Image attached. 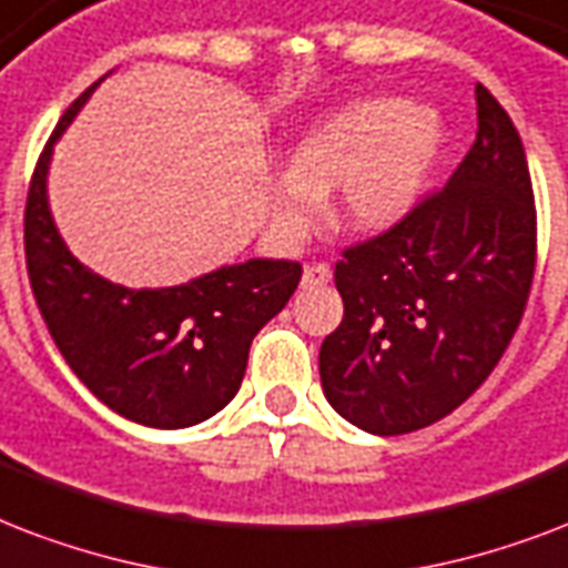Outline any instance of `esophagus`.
<instances>
[{
	"label": "esophagus",
	"instance_id": "1",
	"mask_svg": "<svg viewBox=\"0 0 568 568\" xmlns=\"http://www.w3.org/2000/svg\"><path fill=\"white\" fill-rule=\"evenodd\" d=\"M332 281V266L328 263H311L302 272V284L305 287H320V284H328Z\"/></svg>",
	"mask_w": 568,
	"mask_h": 568
}]
</instances>
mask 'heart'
<instances>
[{
	"mask_svg": "<svg viewBox=\"0 0 568 568\" xmlns=\"http://www.w3.org/2000/svg\"><path fill=\"white\" fill-rule=\"evenodd\" d=\"M442 144V121L408 100L373 97L332 109L290 144L287 174L272 186V224L281 240H302L337 192V224L382 234L415 210Z\"/></svg>",
	"mask_w": 568,
	"mask_h": 568,
	"instance_id": "1",
	"label": "heart"
}]
</instances>
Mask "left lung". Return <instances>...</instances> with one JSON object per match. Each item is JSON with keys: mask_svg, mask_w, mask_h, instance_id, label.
I'll return each instance as SVG.
<instances>
[{"mask_svg": "<svg viewBox=\"0 0 568 568\" xmlns=\"http://www.w3.org/2000/svg\"><path fill=\"white\" fill-rule=\"evenodd\" d=\"M477 139L435 192L334 266L344 320L320 346L332 408L403 435L463 406L513 341L536 263L527 156L504 105L477 85Z\"/></svg>", "mask_w": 568, "mask_h": 568, "instance_id": "8db88e82", "label": "left lung"}]
</instances>
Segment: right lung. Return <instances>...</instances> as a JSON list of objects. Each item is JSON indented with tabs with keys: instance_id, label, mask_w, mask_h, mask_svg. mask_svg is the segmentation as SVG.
Listing matches in <instances>:
<instances>
[{
	"instance_id": "obj_1",
	"label": "right lung",
	"mask_w": 568,
	"mask_h": 568,
	"mask_svg": "<svg viewBox=\"0 0 568 568\" xmlns=\"http://www.w3.org/2000/svg\"><path fill=\"white\" fill-rule=\"evenodd\" d=\"M97 79L61 115L26 201V266L52 341L100 403L156 429L195 426L243 385L254 334L287 305L302 266L252 257L178 287L130 290L79 263L52 222V148L94 94Z\"/></svg>"
}]
</instances>
